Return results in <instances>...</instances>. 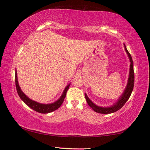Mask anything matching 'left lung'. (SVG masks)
Segmentation results:
<instances>
[{"mask_svg":"<svg viewBox=\"0 0 150 150\" xmlns=\"http://www.w3.org/2000/svg\"><path fill=\"white\" fill-rule=\"evenodd\" d=\"M124 48L126 53L127 54L128 57L130 61V67H129V77H128L127 83L126 85V87L123 91V93L121 95L117 101L115 103H113L112 105L109 107H101L95 104L89 97H88L87 95L85 93V97L86 99V101L87 102V104L92 108L93 110L96 112L99 113H103V114H108V113H112L115 112V111H118L124 105V104L126 103L127 101L129 99V97L132 94L133 89H134V63H133V60L132 58V56L129 54V52L127 50L126 47L124 45Z\"/></svg>","mask_w":150,"mask_h":150,"instance_id":"obj_1","label":"left lung"}]
</instances>
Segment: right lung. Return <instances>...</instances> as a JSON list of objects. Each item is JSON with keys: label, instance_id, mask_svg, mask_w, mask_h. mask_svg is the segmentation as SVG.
I'll return each mask as SVG.
<instances>
[{"label": "right lung", "instance_id": "1", "mask_svg": "<svg viewBox=\"0 0 150 150\" xmlns=\"http://www.w3.org/2000/svg\"><path fill=\"white\" fill-rule=\"evenodd\" d=\"M70 83H69L67 85L66 87L65 88V89H64L62 95H61V97H59L56 101H54L53 103H49V104L41 103L37 101L32 100L31 99H30L29 97H28L23 92V91L21 90V87L19 86V84H18L17 73H16V70H15V84H16V91H17V93H18V95L19 96L20 98L22 99V101L26 104V105H28L29 108L33 109V110H35V111H37V112L39 113H51L52 111L56 110V109H57L58 108H60V106L62 105L63 102L64 101V99L65 98L67 91L69 88Z\"/></svg>", "mask_w": 150, "mask_h": 150}]
</instances>
